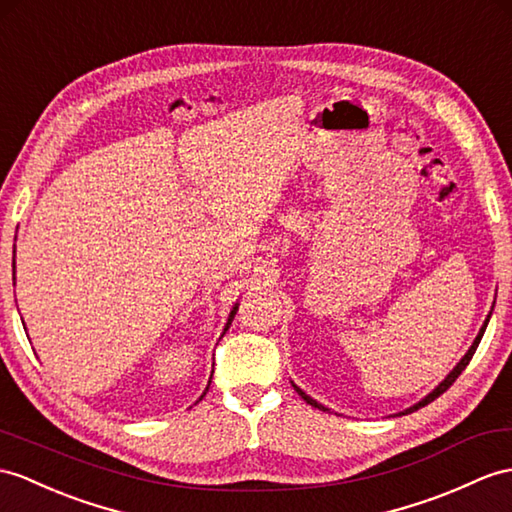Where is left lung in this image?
Instances as JSON below:
<instances>
[{
    "instance_id": "1",
    "label": "left lung",
    "mask_w": 512,
    "mask_h": 512,
    "mask_svg": "<svg viewBox=\"0 0 512 512\" xmlns=\"http://www.w3.org/2000/svg\"><path fill=\"white\" fill-rule=\"evenodd\" d=\"M491 313H493V308H491ZM491 313L489 315H486V319H484V323H482V328H480V332H478V336H476V339H473V343H471V347H469V350H467V354L463 356V358H460L458 360V363H456V367L450 371V373H447V376H445V380H441L439 384H436L434 386V389L426 395V397H423V400H419L417 404H413V406H410V408H406V410H400V413H397L395 417H400V415H408V413H415V410H419L421 406H426V404H430V402H434L436 400V397H439L441 393H445L447 389H450V386L456 382V378L460 376V373H463L465 371V367L469 365V360L473 358V354H476V350H478V345H480V341H482V336H484V330H486V326H489V319H491ZM291 384H293V389L297 391V395L299 397H302V400L306 402V404H310V406H315V408H319V410H330L328 406H323V404H319L317 400H313V397H310L308 393H304L302 389H299V386L291 380Z\"/></svg>"
}]
</instances>
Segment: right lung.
I'll return each mask as SVG.
<instances>
[{"label": "right lung", "mask_w": 512, "mask_h": 512, "mask_svg": "<svg viewBox=\"0 0 512 512\" xmlns=\"http://www.w3.org/2000/svg\"><path fill=\"white\" fill-rule=\"evenodd\" d=\"M12 267H15V263H12ZM12 276H15V273H12ZM12 280H15V278H12ZM236 310H239V304H234V306H232V310H230V315H228V321H226V326H223V332H221V336H223V334H226V330L230 328V323H232V319H234V315H236ZM213 373H215V371H213ZM213 373H210V380H213ZM210 380H208V384H206V391H208V386H210ZM206 391L202 393V397H199V400H197V402H202V400H204V395H206ZM197 402H195V404H197Z\"/></svg>", "instance_id": "obj_1"}]
</instances>
